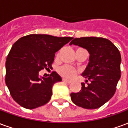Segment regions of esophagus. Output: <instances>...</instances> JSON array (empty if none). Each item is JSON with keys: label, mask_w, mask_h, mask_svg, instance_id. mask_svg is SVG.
<instances>
[{"label": "esophagus", "mask_w": 128, "mask_h": 128, "mask_svg": "<svg viewBox=\"0 0 128 128\" xmlns=\"http://www.w3.org/2000/svg\"><path fill=\"white\" fill-rule=\"evenodd\" d=\"M62 81H63V82H66V83H68V84H70V83H71V81L70 80H66V79H62Z\"/></svg>", "instance_id": "1"}]
</instances>
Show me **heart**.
<instances>
[{
  "instance_id": "b5f03b06",
  "label": "heart",
  "mask_w": 128,
  "mask_h": 128,
  "mask_svg": "<svg viewBox=\"0 0 128 128\" xmlns=\"http://www.w3.org/2000/svg\"><path fill=\"white\" fill-rule=\"evenodd\" d=\"M59 73L66 78H74L77 74V70L69 66H64L59 68Z\"/></svg>"
}]
</instances>
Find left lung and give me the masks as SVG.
<instances>
[{"label":"left lung","mask_w":128,"mask_h":128,"mask_svg":"<svg viewBox=\"0 0 128 128\" xmlns=\"http://www.w3.org/2000/svg\"><path fill=\"white\" fill-rule=\"evenodd\" d=\"M88 50L89 62L82 75L88 86L82 83L80 92H72V102L86 109H96L108 102L115 93L121 78V54L109 40L96 37L75 38L70 45Z\"/></svg>","instance_id":"1"}]
</instances>
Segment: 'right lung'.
<instances>
[{
	"instance_id": "obj_1",
	"label": "right lung",
	"mask_w": 128,
	"mask_h": 128,
	"mask_svg": "<svg viewBox=\"0 0 128 128\" xmlns=\"http://www.w3.org/2000/svg\"><path fill=\"white\" fill-rule=\"evenodd\" d=\"M72 39L46 34H31L13 44L5 63V83L12 98L22 107L34 109L48 102L52 88L62 78L56 72L48 78L39 75L51 68L55 53Z\"/></svg>"
}]
</instances>
